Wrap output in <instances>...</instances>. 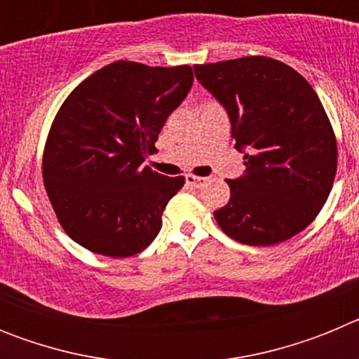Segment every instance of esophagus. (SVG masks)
Wrapping results in <instances>:
<instances>
[{
    "label": "esophagus",
    "mask_w": 359,
    "mask_h": 359,
    "mask_svg": "<svg viewBox=\"0 0 359 359\" xmlns=\"http://www.w3.org/2000/svg\"><path fill=\"white\" fill-rule=\"evenodd\" d=\"M185 182H187V185L194 187V189H201V187L207 183V177H199V176H194V174H187Z\"/></svg>",
    "instance_id": "1"
}]
</instances>
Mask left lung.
I'll return each instance as SVG.
<instances>
[{
    "instance_id": "1",
    "label": "left lung",
    "mask_w": 359,
    "mask_h": 359,
    "mask_svg": "<svg viewBox=\"0 0 359 359\" xmlns=\"http://www.w3.org/2000/svg\"><path fill=\"white\" fill-rule=\"evenodd\" d=\"M196 79L226 109L246 170L228 180L230 201L214 212L221 230L271 246L309 226L336 176L334 131L316 91L269 57L196 65Z\"/></svg>"
}]
</instances>
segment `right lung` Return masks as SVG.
I'll return each mask as SVG.
<instances>
[{
    "mask_svg": "<svg viewBox=\"0 0 359 359\" xmlns=\"http://www.w3.org/2000/svg\"><path fill=\"white\" fill-rule=\"evenodd\" d=\"M190 66H104L68 95L48 133L43 180L73 241L106 257L145 250L185 177L144 165L163 123L192 88Z\"/></svg>",
    "mask_w": 359,
    "mask_h": 359,
    "instance_id": "obj_1",
    "label": "right lung"
}]
</instances>
